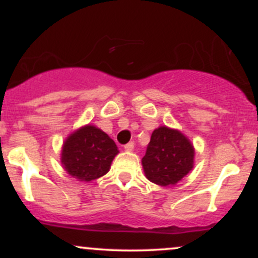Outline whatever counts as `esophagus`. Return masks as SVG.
<instances>
[{
	"label": "esophagus",
	"instance_id": "esophagus-1",
	"mask_svg": "<svg viewBox=\"0 0 258 258\" xmlns=\"http://www.w3.org/2000/svg\"><path fill=\"white\" fill-rule=\"evenodd\" d=\"M123 148H125L126 152H132L133 148H135V144H133V142H130V143H127Z\"/></svg>",
	"mask_w": 258,
	"mask_h": 258
}]
</instances>
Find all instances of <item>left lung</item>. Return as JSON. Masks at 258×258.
<instances>
[{
    "instance_id": "left-lung-1",
    "label": "left lung",
    "mask_w": 258,
    "mask_h": 258,
    "mask_svg": "<svg viewBox=\"0 0 258 258\" xmlns=\"http://www.w3.org/2000/svg\"><path fill=\"white\" fill-rule=\"evenodd\" d=\"M194 159L195 149L190 139L179 130L159 126L152 133L142 166L150 182L171 186L193 170Z\"/></svg>"
}]
</instances>
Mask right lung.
I'll return each instance as SVG.
<instances>
[{"instance_id": "add662e5", "label": "right lung", "mask_w": 258, "mask_h": 258, "mask_svg": "<svg viewBox=\"0 0 258 258\" xmlns=\"http://www.w3.org/2000/svg\"><path fill=\"white\" fill-rule=\"evenodd\" d=\"M117 154L115 142L98 127L88 123L65 138L60 162L68 174L87 183L108 173Z\"/></svg>"}]
</instances>
